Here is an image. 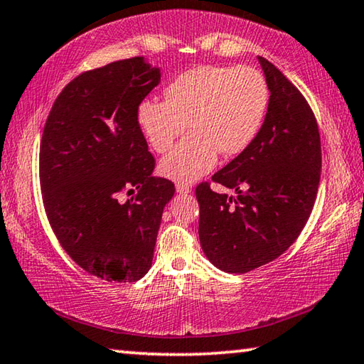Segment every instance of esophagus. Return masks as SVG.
I'll return each instance as SVG.
<instances>
[{"mask_svg":"<svg viewBox=\"0 0 364 364\" xmlns=\"http://www.w3.org/2000/svg\"><path fill=\"white\" fill-rule=\"evenodd\" d=\"M176 193H180V194H189V193H191V188L188 186V184H184V183H178V184H176Z\"/></svg>","mask_w":364,"mask_h":364,"instance_id":"1","label":"esophagus"}]
</instances>
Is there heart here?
Returning a JSON list of instances; mask_svg holds the SVG:
<instances>
[{"mask_svg": "<svg viewBox=\"0 0 364 364\" xmlns=\"http://www.w3.org/2000/svg\"><path fill=\"white\" fill-rule=\"evenodd\" d=\"M165 101L139 104L136 119L154 151L164 152L193 128L160 160V173L178 183L207 175L225 157H236L254 143L267 115V80L254 67L199 65L171 80Z\"/></svg>", "mask_w": 364, "mask_h": 364, "instance_id": "b5f03b06", "label": "heart"}]
</instances>
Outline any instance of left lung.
I'll use <instances>...</instances> for the list:
<instances>
[{
	"instance_id": "left-lung-1",
	"label": "left lung",
	"mask_w": 364,
	"mask_h": 364,
	"mask_svg": "<svg viewBox=\"0 0 364 364\" xmlns=\"http://www.w3.org/2000/svg\"><path fill=\"white\" fill-rule=\"evenodd\" d=\"M269 90L268 112L254 143L212 176L236 191L215 193L200 183L199 239L226 273H247L291 247L315 205L321 176V138L304 95L258 56Z\"/></svg>"
}]
</instances>
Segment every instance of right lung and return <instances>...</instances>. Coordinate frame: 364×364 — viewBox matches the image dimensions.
<instances>
[{
	"mask_svg": "<svg viewBox=\"0 0 364 364\" xmlns=\"http://www.w3.org/2000/svg\"><path fill=\"white\" fill-rule=\"evenodd\" d=\"M159 82L160 70L144 58L80 73L56 97L43 130L49 225L80 268L109 282H133L149 271L164 207L175 194L173 183L152 176L156 160L136 119Z\"/></svg>",
	"mask_w": 364,
	"mask_h": 364,
	"instance_id": "obj_1",
	"label": "right lung"
}]
</instances>
